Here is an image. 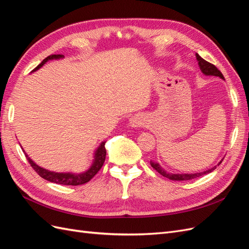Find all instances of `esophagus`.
I'll use <instances>...</instances> for the list:
<instances>
[{
  "label": "esophagus",
  "mask_w": 249,
  "mask_h": 249,
  "mask_svg": "<svg viewBox=\"0 0 249 249\" xmlns=\"http://www.w3.org/2000/svg\"><path fill=\"white\" fill-rule=\"evenodd\" d=\"M143 122H144V118H143L142 115H134L130 118V124L133 127H138L143 124Z\"/></svg>",
  "instance_id": "34e87169"
}]
</instances>
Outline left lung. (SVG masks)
Masks as SVG:
<instances>
[{"mask_svg": "<svg viewBox=\"0 0 249 249\" xmlns=\"http://www.w3.org/2000/svg\"><path fill=\"white\" fill-rule=\"evenodd\" d=\"M196 59H197V62H198V66L200 71H202V73H205L206 76H215V77H219L221 79H224L223 74L221 73V71L217 69V67L210 63L208 61H206L205 59H202L198 54H196ZM221 163V161L218 163V166H219V164ZM150 165H152V167L157 170L158 172L160 173L161 176L167 178L169 179L172 180H189V179H193L195 178H199L203 175H207V173L212 172L213 170L216 169V166L210 168L206 171H202V172H198V173H171V172H167L165 171L161 166L159 163L154 162V161H150Z\"/></svg>", "mask_w": 249, "mask_h": 249, "instance_id": "obj_1", "label": "left lung"}]
</instances>
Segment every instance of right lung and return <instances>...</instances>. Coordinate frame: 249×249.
Segmentation results:
<instances>
[{"label":"right lung","mask_w":249,"mask_h":249,"mask_svg":"<svg viewBox=\"0 0 249 249\" xmlns=\"http://www.w3.org/2000/svg\"><path fill=\"white\" fill-rule=\"evenodd\" d=\"M63 55H51L48 56L46 59H43V61L33 70V71L39 70L40 67L48 62L49 60H53V59H61L63 58ZM105 143L106 141H103L100 146L97 147V149L95 150L94 153V159L93 162L91 164V166L89 167L88 170H86L85 172H81V173H71V172H55V171H50L48 169H44L40 166H38L36 163H34L32 161L31 158H30L26 153V157L27 160L29 161L30 165H31L32 168L38 173V175L44 178L49 180V182L52 183H56V184H60V185H67V186H78V185H83L87 182H89L91 179L99 170L102 168L103 164L105 162V159H106V147H105ZM25 152V150H24Z\"/></svg>","instance_id":"obj_1"}]
</instances>
